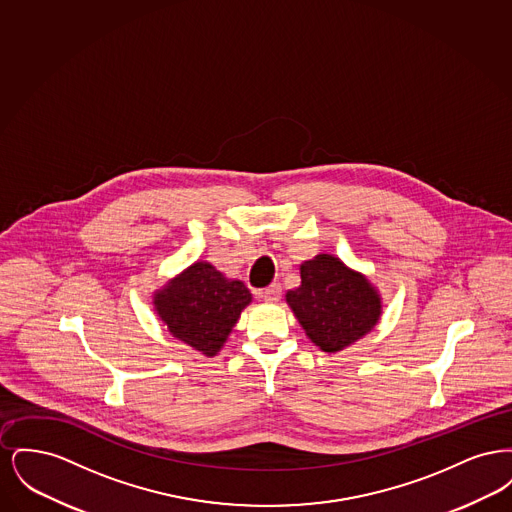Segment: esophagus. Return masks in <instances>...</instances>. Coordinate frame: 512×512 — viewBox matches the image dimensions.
Instances as JSON below:
<instances>
[{
	"label": "esophagus",
	"instance_id": "34e87169",
	"mask_svg": "<svg viewBox=\"0 0 512 512\" xmlns=\"http://www.w3.org/2000/svg\"><path fill=\"white\" fill-rule=\"evenodd\" d=\"M280 292H282L280 284H270L265 290L259 292V297H263L265 301H278L280 299Z\"/></svg>",
	"mask_w": 512,
	"mask_h": 512
}]
</instances>
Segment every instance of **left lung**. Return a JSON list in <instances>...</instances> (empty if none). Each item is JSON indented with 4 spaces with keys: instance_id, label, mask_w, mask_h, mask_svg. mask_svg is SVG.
Wrapping results in <instances>:
<instances>
[{
    "instance_id": "8db88e82",
    "label": "left lung",
    "mask_w": 512,
    "mask_h": 512,
    "mask_svg": "<svg viewBox=\"0 0 512 512\" xmlns=\"http://www.w3.org/2000/svg\"><path fill=\"white\" fill-rule=\"evenodd\" d=\"M301 286L286 293L307 338L326 353L361 340L380 320L382 297L365 274L320 253L301 267Z\"/></svg>"
}]
</instances>
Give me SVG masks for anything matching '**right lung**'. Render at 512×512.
Returning a JSON list of instances; mask_svg holds the SVG:
<instances>
[{"mask_svg":"<svg viewBox=\"0 0 512 512\" xmlns=\"http://www.w3.org/2000/svg\"><path fill=\"white\" fill-rule=\"evenodd\" d=\"M249 303L244 282L228 280L205 261L186 268L153 295L155 311L172 336L205 357L219 353Z\"/></svg>","mask_w":512,"mask_h":512,"instance_id":"obj_1","label":"right lung"}]
</instances>
